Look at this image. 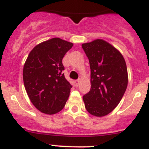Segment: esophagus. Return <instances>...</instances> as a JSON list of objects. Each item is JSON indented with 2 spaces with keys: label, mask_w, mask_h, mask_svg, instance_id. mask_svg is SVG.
I'll return each instance as SVG.
<instances>
[{
  "label": "esophagus",
  "mask_w": 149,
  "mask_h": 149,
  "mask_svg": "<svg viewBox=\"0 0 149 149\" xmlns=\"http://www.w3.org/2000/svg\"><path fill=\"white\" fill-rule=\"evenodd\" d=\"M80 80H76L75 81H74V83H75L76 86H78L79 84H80Z\"/></svg>",
  "instance_id": "1"
}]
</instances>
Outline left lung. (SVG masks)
<instances>
[{
    "label": "left lung",
    "mask_w": 149,
    "mask_h": 149,
    "mask_svg": "<svg viewBox=\"0 0 149 149\" xmlns=\"http://www.w3.org/2000/svg\"><path fill=\"white\" fill-rule=\"evenodd\" d=\"M82 47L91 69V89L83 97L86 109L95 117H104L119 104L127 88L126 63L119 50L103 39Z\"/></svg>",
    "instance_id": "left-lung-1"
}]
</instances>
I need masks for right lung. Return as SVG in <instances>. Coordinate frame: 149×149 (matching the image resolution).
Returning a JSON list of instances; mask_svg holds the SVG:
<instances>
[{
	"label": "right lung",
	"instance_id": "add662e5",
	"mask_svg": "<svg viewBox=\"0 0 149 149\" xmlns=\"http://www.w3.org/2000/svg\"><path fill=\"white\" fill-rule=\"evenodd\" d=\"M73 43L54 38L36 45L29 54L23 69L26 91L35 107L54 114L63 109L72 86L62 71V60Z\"/></svg>",
	"mask_w": 149,
	"mask_h": 149
}]
</instances>
